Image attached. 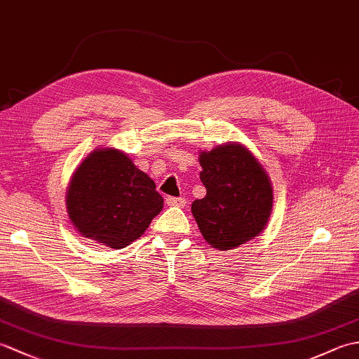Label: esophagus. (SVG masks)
<instances>
[{
	"label": "esophagus",
	"instance_id": "esophagus-1",
	"mask_svg": "<svg viewBox=\"0 0 359 359\" xmlns=\"http://www.w3.org/2000/svg\"><path fill=\"white\" fill-rule=\"evenodd\" d=\"M166 203L170 205V207H180V208H184L185 205H187V201L182 199V197H168Z\"/></svg>",
	"mask_w": 359,
	"mask_h": 359
}]
</instances>
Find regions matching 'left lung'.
Returning <instances> with one entry per match:
<instances>
[{
  "label": "left lung",
  "mask_w": 359,
  "mask_h": 359,
  "mask_svg": "<svg viewBox=\"0 0 359 359\" xmlns=\"http://www.w3.org/2000/svg\"><path fill=\"white\" fill-rule=\"evenodd\" d=\"M199 163L207 196L194 201L191 211L203 239L226 251L261 234L271 216L273 187L253 152L225 142L201 151Z\"/></svg>",
  "instance_id": "obj_1"
}]
</instances>
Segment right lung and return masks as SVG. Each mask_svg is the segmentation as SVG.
<instances>
[{
    "label": "right lung",
    "instance_id": "add662e5",
    "mask_svg": "<svg viewBox=\"0 0 359 359\" xmlns=\"http://www.w3.org/2000/svg\"><path fill=\"white\" fill-rule=\"evenodd\" d=\"M162 208L154 180L126 152L108 147L83 160L66 193L67 216L81 238L114 250L139 239Z\"/></svg>",
    "mask_w": 359,
    "mask_h": 359
}]
</instances>
